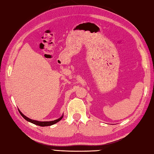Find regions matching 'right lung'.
Returning <instances> with one entry per match:
<instances>
[{"instance_id":"1","label":"right lung","mask_w":154,"mask_h":154,"mask_svg":"<svg viewBox=\"0 0 154 154\" xmlns=\"http://www.w3.org/2000/svg\"><path fill=\"white\" fill-rule=\"evenodd\" d=\"M19 112H20V114L21 115V116H22L24 119L26 120L27 121H28V122H31V123H33L34 124V125H38V126H51L54 125V124H55L57 122H58L59 121H60L62 118H63V116H62L61 117H60L59 118V119H57L55 120H53V121H48V122H40V121H36V120H32V119H29V118H28V117H26V116H24L22 113H21L20 109H19Z\"/></svg>"}]
</instances>
